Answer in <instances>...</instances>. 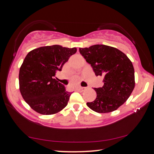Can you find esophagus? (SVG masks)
Returning a JSON list of instances; mask_svg holds the SVG:
<instances>
[{"label": "esophagus", "mask_w": 154, "mask_h": 154, "mask_svg": "<svg viewBox=\"0 0 154 154\" xmlns=\"http://www.w3.org/2000/svg\"><path fill=\"white\" fill-rule=\"evenodd\" d=\"M88 88L86 87H80L79 88V90L80 91H85V90H87Z\"/></svg>", "instance_id": "34e87169"}]
</instances>
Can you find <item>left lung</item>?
I'll return each mask as SVG.
<instances>
[{
  "label": "left lung",
  "instance_id": "1",
  "mask_svg": "<svg viewBox=\"0 0 154 154\" xmlns=\"http://www.w3.org/2000/svg\"><path fill=\"white\" fill-rule=\"evenodd\" d=\"M96 76L103 77L102 88H94L96 98L87 103L92 110L106 113L116 111L129 98L134 88L133 65L126 54L113 47L94 45L79 48Z\"/></svg>",
  "mask_w": 154,
  "mask_h": 154
}]
</instances>
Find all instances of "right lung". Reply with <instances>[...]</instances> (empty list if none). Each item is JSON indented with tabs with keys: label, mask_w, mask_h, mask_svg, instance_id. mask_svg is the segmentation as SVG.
<instances>
[{
	"label": "right lung",
	"mask_w": 154,
	"mask_h": 154,
	"mask_svg": "<svg viewBox=\"0 0 154 154\" xmlns=\"http://www.w3.org/2000/svg\"><path fill=\"white\" fill-rule=\"evenodd\" d=\"M77 48L54 45L30 51L20 69V90L23 98L33 110L43 115L58 113L67 105L71 93L54 79L56 72Z\"/></svg>",
	"instance_id": "add662e5"
}]
</instances>
